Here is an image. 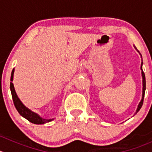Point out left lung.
I'll return each mask as SVG.
<instances>
[{
    "instance_id": "obj_1",
    "label": "left lung",
    "mask_w": 152,
    "mask_h": 152,
    "mask_svg": "<svg viewBox=\"0 0 152 152\" xmlns=\"http://www.w3.org/2000/svg\"><path fill=\"white\" fill-rule=\"evenodd\" d=\"M134 48H135L136 50H137V48H136L135 46H134ZM137 51H138V50H137ZM140 56H141V54H140ZM141 57H142V56H141ZM142 62H141V67H140V69H141V70H142V95L141 101H140V103H139L138 106H137V110H136V113H137V112H138L139 110H140V108H141V107L142 106V104H143L144 95H145V73H144V72L142 71Z\"/></svg>"
}]
</instances>
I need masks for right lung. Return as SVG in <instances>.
Here are the masks:
<instances>
[{"label": "right lung", "instance_id": "1", "mask_svg": "<svg viewBox=\"0 0 152 152\" xmlns=\"http://www.w3.org/2000/svg\"><path fill=\"white\" fill-rule=\"evenodd\" d=\"M14 72H15V69H13L12 71V74H11V82H10V90L11 93H12V99H13L14 104H15V108L17 109L18 113H20L21 116L25 118L26 119L30 121L31 123L34 124H43L45 123H48V122L51 121L53 120L52 119H44L41 118L40 116L38 115L37 113H34V112L31 111L29 109L27 108L26 106H24L23 104L21 102L19 98L18 97L16 92H15V87H14V85L12 83L13 81V76H14Z\"/></svg>", "mask_w": 152, "mask_h": 152}]
</instances>
